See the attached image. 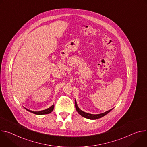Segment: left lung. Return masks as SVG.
<instances>
[{"label": "left lung", "mask_w": 147, "mask_h": 147, "mask_svg": "<svg viewBox=\"0 0 147 147\" xmlns=\"http://www.w3.org/2000/svg\"><path fill=\"white\" fill-rule=\"evenodd\" d=\"M75 107H76V111L78 112V113L81 115L82 117H86L87 119H91V120H95V119H98L99 118H100V117H102L103 116H105L106 115H107L109 112H110L113 109H110L105 112L104 113H100V114H97V115H93V114H90V113H86L85 112H83L82 111L81 109H80V108H78V107L77 106V102H76V100H75Z\"/></svg>", "instance_id": "8db88e82"}]
</instances>
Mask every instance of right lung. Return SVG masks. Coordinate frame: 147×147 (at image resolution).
<instances>
[{
	"mask_svg": "<svg viewBox=\"0 0 147 147\" xmlns=\"http://www.w3.org/2000/svg\"><path fill=\"white\" fill-rule=\"evenodd\" d=\"M53 108H54V105H52L50 108L45 109V110H43V111H38V112H34V111H30V110H28V109H26L25 108L27 111L32 113H34V114H36V115H45V114H48V113H50L51 112H52V111L53 110Z\"/></svg>",
	"mask_w": 147,
	"mask_h": 147,
	"instance_id": "add662e5",
	"label": "right lung"
}]
</instances>
